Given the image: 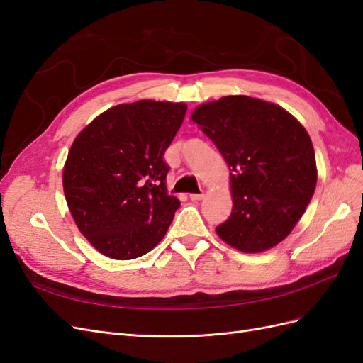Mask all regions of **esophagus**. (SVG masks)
I'll use <instances>...</instances> for the list:
<instances>
[{
  "instance_id": "34e87169",
  "label": "esophagus",
  "mask_w": 363,
  "mask_h": 363,
  "mask_svg": "<svg viewBox=\"0 0 363 363\" xmlns=\"http://www.w3.org/2000/svg\"><path fill=\"white\" fill-rule=\"evenodd\" d=\"M203 196H204V194L201 192V194H191L189 195V199L192 200V201H199V200H201L203 199Z\"/></svg>"
}]
</instances>
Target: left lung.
<instances>
[{"mask_svg":"<svg viewBox=\"0 0 363 363\" xmlns=\"http://www.w3.org/2000/svg\"><path fill=\"white\" fill-rule=\"evenodd\" d=\"M191 118L232 171L233 211L216 227L219 238L244 252L281 242L316 186L315 151L306 128L280 106L245 95L199 106Z\"/></svg>","mask_w":363,"mask_h":363,"instance_id":"obj_1","label":"left lung"}]
</instances>
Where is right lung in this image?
I'll return each mask as SVG.
<instances>
[{
	"label": "right lung",
	"mask_w": 363,
	"mask_h": 363,
	"mask_svg": "<svg viewBox=\"0 0 363 363\" xmlns=\"http://www.w3.org/2000/svg\"><path fill=\"white\" fill-rule=\"evenodd\" d=\"M188 106L140 100L96 116L75 138L63 191L82 235L101 252L130 260L168 232L180 201L167 191L164 151Z\"/></svg>",
	"instance_id": "obj_1"
}]
</instances>
